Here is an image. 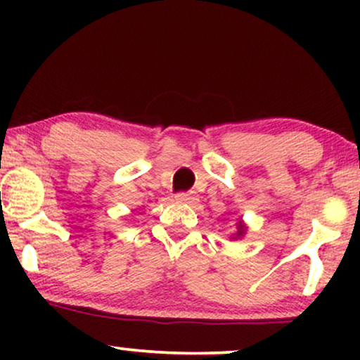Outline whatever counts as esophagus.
<instances>
[{
    "mask_svg": "<svg viewBox=\"0 0 360 360\" xmlns=\"http://www.w3.org/2000/svg\"><path fill=\"white\" fill-rule=\"evenodd\" d=\"M175 198L181 201V203H188V205H193V203H196V201H198L196 195L191 193V191H181V193L176 195Z\"/></svg>",
    "mask_w": 360,
    "mask_h": 360,
    "instance_id": "esophagus-1",
    "label": "esophagus"
}]
</instances>
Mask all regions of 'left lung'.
Instances as JSON below:
<instances>
[{"mask_svg": "<svg viewBox=\"0 0 360 360\" xmlns=\"http://www.w3.org/2000/svg\"><path fill=\"white\" fill-rule=\"evenodd\" d=\"M236 228H238V233H236L234 238H236V239L243 238V236L245 234V226H244L243 221H238V224H236Z\"/></svg>", "mask_w": 360, "mask_h": 360, "instance_id": "1", "label": "left lung"}]
</instances>
